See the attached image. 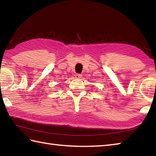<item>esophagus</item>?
<instances>
[{
	"mask_svg": "<svg viewBox=\"0 0 156 156\" xmlns=\"http://www.w3.org/2000/svg\"><path fill=\"white\" fill-rule=\"evenodd\" d=\"M75 77H76V78L80 79V78H82V75L80 74H76L75 75Z\"/></svg>",
	"mask_w": 156,
	"mask_h": 156,
	"instance_id": "34e87169",
	"label": "esophagus"
}]
</instances>
